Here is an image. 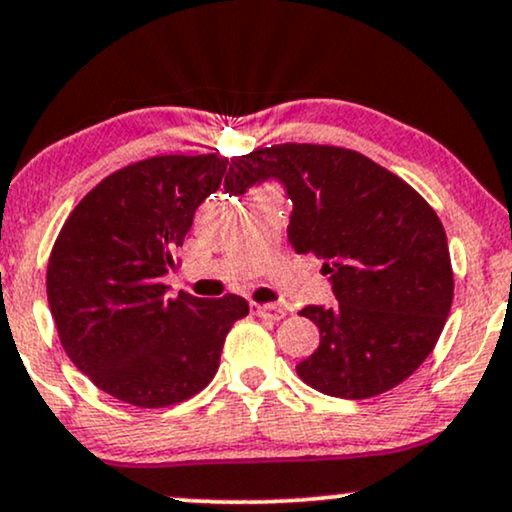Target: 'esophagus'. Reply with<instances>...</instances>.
<instances>
[{"mask_svg":"<svg viewBox=\"0 0 512 512\" xmlns=\"http://www.w3.org/2000/svg\"><path fill=\"white\" fill-rule=\"evenodd\" d=\"M251 313L258 315V318H268V320H282L287 315L285 308L273 306V304H251Z\"/></svg>","mask_w":512,"mask_h":512,"instance_id":"34e87169","label":"esophagus"}]
</instances>
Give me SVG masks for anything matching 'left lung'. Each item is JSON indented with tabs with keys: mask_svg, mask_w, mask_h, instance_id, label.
Here are the masks:
<instances>
[{
	"mask_svg": "<svg viewBox=\"0 0 512 512\" xmlns=\"http://www.w3.org/2000/svg\"><path fill=\"white\" fill-rule=\"evenodd\" d=\"M280 180L292 199L287 235L296 254L323 258L337 306L299 315L320 346L296 372L337 399H370L408 380L437 344L453 301L444 225L399 175L327 144H273L235 156L225 189L244 194Z\"/></svg>",
	"mask_w": 512,
	"mask_h": 512,
	"instance_id": "left-lung-1",
	"label": "left lung"
}]
</instances>
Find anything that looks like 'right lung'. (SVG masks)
<instances>
[{
    "instance_id": "obj_1",
    "label": "right lung",
    "mask_w": 512,
    "mask_h": 512,
    "mask_svg": "<svg viewBox=\"0 0 512 512\" xmlns=\"http://www.w3.org/2000/svg\"><path fill=\"white\" fill-rule=\"evenodd\" d=\"M218 154L130 163L82 197L47 263V299L63 351L92 384L137 408L192 399L216 375L237 294H166L194 211L223 182Z\"/></svg>"
}]
</instances>
